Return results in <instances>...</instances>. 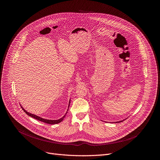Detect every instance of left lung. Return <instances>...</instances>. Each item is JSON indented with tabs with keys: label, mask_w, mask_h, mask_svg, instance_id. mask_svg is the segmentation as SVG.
<instances>
[{
	"label": "left lung",
	"mask_w": 160,
	"mask_h": 160,
	"mask_svg": "<svg viewBox=\"0 0 160 160\" xmlns=\"http://www.w3.org/2000/svg\"><path fill=\"white\" fill-rule=\"evenodd\" d=\"M123 120H121V121H119V122H112V123H120V122H123Z\"/></svg>",
	"instance_id": "8db88e82"
}]
</instances>
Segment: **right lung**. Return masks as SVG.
Returning <instances> with one entry per match:
<instances>
[{"mask_svg": "<svg viewBox=\"0 0 160 160\" xmlns=\"http://www.w3.org/2000/svg\"><path fill=\"white\" fill-rule=\"evenodd\" d=\"M70 101H69V104H68V108H69V106H70ZM20 106H21V108H22V109L23 110V111H25V112L27 113L29 117H32V118H35V119H36V120H39V121H40V122H44V123H48V124H51V125L57 124V123H59L61 122L63 120V119L64 118L66 115L67 114V112H68V110H67L66 114H65V115H64L62 118H61L60 119H58V120H48V119L42 118H41V117H38V116H37V115H33V114H32V113H30V112L27 111L23 108H22V106L21 104H20Z\"/></svg>", "mask_w": 160, "mask_h": 160, "instance_id": "right-lung-1", "label": "right lung"}]
</instances>
